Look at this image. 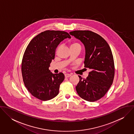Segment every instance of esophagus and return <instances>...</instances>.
<instances>
[{"mask_svg":"<svg viewBox=\"0 0 134 134\" xmlns=\"http://www.w3.org/2000/svg\"><path fill=\"white\" fill-rule=\"evenodd\" d=\"M71 76V75L69 74H65L64 75V76H65V78H68V77H70Z\"/></svg>","mask_w":134,"mask_h":134,"instance_id":"34e87169","label":"esophagus"}]
</instances>
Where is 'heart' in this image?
<instances>
[{
	"instance_id": "1",
	"label": "heart",
	"mask_w": 134,
	"mask_h": 134,
	"mask_svg": "<svg viewBox=\"0 0 134 134\" xmlns=\"http://www.w3.org/2000/svg\"><path fill=\"white\" fill-rule=\"evenodd\" d=\"M75 46H79V47H80V45L78 43H77L76 42H72L70 44V47H75Z\"/></svg>"
}]
</instances>
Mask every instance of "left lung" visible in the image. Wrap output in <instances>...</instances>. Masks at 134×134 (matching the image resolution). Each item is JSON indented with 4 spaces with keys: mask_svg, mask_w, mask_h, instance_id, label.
<instances>
[{
    "mask_svg": "<svg viewBox=\"0 0 134 134\" xmlns=\"http://www.w3.org/2000/svg\"><path fill=\"white\" fill-rule=\"evenodd\" d=\"M70 34L84 45V67L91 70L86 79L78 75L77 92L83 99L95 102L105 96L114 80L115 66L111 50L104 38L92 31L75 30Z\"/></svg>",
    "mask_w": 134,
    "mask_h": 134,
    "instance_id": "left-lung-1",
    "label": "left lung"
}]
</instances>
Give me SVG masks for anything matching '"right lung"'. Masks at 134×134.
I'll use <instances>...</instances> for the list:
<instances>
[{
	"label": "right lung",
	"mask_w": 134,
	"mask_h": 134,
	"mask_svg": "<svg viewBox=\"0 0 134 134\" xmlns=\"http://www.w3.org/2000/svg\"><path fill=\"white\" fill-rule=\"evenodd\" d=\"M66 38L71 36L65 31H45L33 38L25 50L21 63L23 81L28 91L41 100L51 99L59 93L64 75L53 74L49 67L58 45Z\"/></svg>",
	"instance_id": "1"
}]
</instances>
